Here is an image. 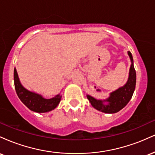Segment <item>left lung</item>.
<instances>
[{"instance_id": "8db88e82", "label": "left lung", "mask_w": 155, "mask_h": 155, "mask_svg": "<svg viewBox=\"0 0 155 155\" xmlns=\"http://www.w3.org/2000/svg\"><path fill=\"white\" fill-rule=\"evenodd\" d=\"M128 54L132 64L130 68L128 80L122 87L119 88L116 91L111 92L110 94V97L104 101L96 100L92 96L87 95V97L92 106L98 111L108 114L117 113L128 104L132 97L136 88V74L130 51H128Z\"/></svg>"}]
</instances>
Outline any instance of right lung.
<instances>
[{
  "label": "right lung",
  "instance_id": "obj_1",
  "mask_svg": "<svg viewBox=\"0 0 155 155\" xmlns=\"http://www.w3.org/2000/svg\"><path fill=\"white\" fill-rule=\"evenodd\" d=\"M14 80H15V90L19 98L31 111L38 113H44L54 109L60 102L61 96L58 95L51 99H45L41 95L28 91L23 87L19 81L18 74L15 68L14 70Z\"/></svg>",
  "mask_w": 155,
  "mask_h": 155
}]
</instances>
